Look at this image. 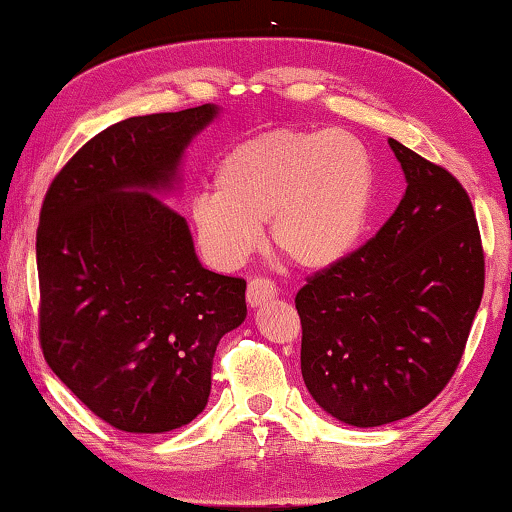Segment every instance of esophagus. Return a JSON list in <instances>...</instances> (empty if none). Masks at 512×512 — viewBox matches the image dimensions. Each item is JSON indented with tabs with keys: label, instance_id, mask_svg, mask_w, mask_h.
I'll use <instances>...</instances> for the list:
<instances>
[{
	"label": "esophagus",
	"instance_id": "obj_1",
	"mask_svg": "<svg viewBox=\"0 0 512 512\" xmlns=\"http://www.w3.org/2000/svg\"><path fill=\"white\" fill-rule=\"evenodd\" d=\"M278 297V290L276 285L271 283V280H264V278H253L248 283V292H246V299H248V306L250 308H259L266 301L276 299Z\"/></svg>",
	"mask_w": 512,
	"mask_h": 512
}]
</instances>
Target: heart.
Listing matches in <instances>:
<instances>
[{"label": "heart", "mask_w": 512, "mask_h": 512, "mask_svg": "<svg viewBox=\"0 0 512 512\" xmlns=\"http://www.w3.org/2000/svg\"><path fill=\"white\" fill-rule=\"evenodd\" d=\"M378 187L376 157L345 129H271L241 141L215 169V190L187 208L197 246L218 269L271 246L301 269H329L357 246Z\"/></svg>", "instance_id": "b5f03b06"}]
</instances>
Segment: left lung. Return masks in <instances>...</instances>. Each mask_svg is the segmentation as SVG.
Returning a JSON list of instances; mask_svg holds the SVG:
<instances>
[{"label": "left lung", "mask_w": 512, "mask_h": 512, "mask_svg": "<svg viewBox=\"0 0 512 512\" xmlns=\"http://www.w3.org/2000/svg\"><path fill=\"white\" fill-rule=\"evenodd\" d=\"M387 143L406 178L399 208L294 299L308 392L338 422L362 429L403 420L443 390L485 287L469 194L443 167Z\"/></svg>", "instance_id": "1"}]
</instances>
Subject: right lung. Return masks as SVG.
<instances>
[{"label": "right lung", "instance_id": "right-lung-1", "mask_svg": "<svg viewBox=\"0 0 512 512\" xmlns=\"http://www.w3.org/2000/svg\"><path fill=\"white\" fill-rule=\"evenodd\" d=\"M220 106L115 122L71 157L37 232L41 348L55 376L129 434L192 422L220 338L246 320V280L204 269L174 208L183 157Z\"/></svg>", "mask_w": 512, "mask_h": 512}]
</instances>
